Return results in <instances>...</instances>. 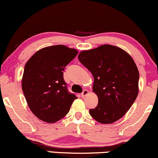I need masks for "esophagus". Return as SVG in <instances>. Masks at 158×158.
Returning a JSON list of instances; mask_svg holds the SVG:
<instances>
[{"mask_svg":"<svg viewBox=\"0 0 158 158\" xmlns=\"http://www.w3.org/2000/svg\"><path fill=\"white\" fill-rule=\"evenodd\" d=\"M88 94H89V91L86 90V89H85V90H83L82 93L81 94V97H82V98H84L85 96H86Z\"/></svg>","mask_w":158,"mask_h":158,"instance_id":"34e87169","label":"esophagus"}]
</instances>
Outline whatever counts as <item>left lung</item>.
<instances>
[{"mask_svg":"<svg viewBox=\"0 0 158 158\" xmlns=\"http://www.w3.org/2000/svg\"><path fill=\"white\" fill-rule=\"evenodd\" d=\"M78 60L92 74L98 98L90 115L101 123L119 120L138 97L139 72L135 61L124 50L109 44L82 51Z\"/></svg>","mask_w":158,"mask_h":158,"instance_id":"8db88e82","label":"left lung"}]
</instances>
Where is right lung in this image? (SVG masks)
<instances>
[{"label":"right lung","instance_id":"add662e5","mask_svg":"<svg viewBox=\"0 0 158 158\" xmlns=\"http://www.w3.org/2000/svg\"><path fill=\"white\" fill-rule=\"evenodd\" d=\"M77 55V50L67 46H48L37 52L26 64L22 90L29 109L43 121L52 123L60 120L77 99L68 91L63 72Z\"/></svg>","mask_w":158,"mask_h":158}]
</instances>
